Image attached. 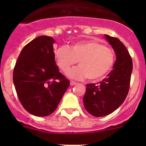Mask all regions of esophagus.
<instances>
[{
    "mask_svg": "<svg viewBox=\"0 0 146 146\" xmlns=\"http://www.w3.org/2000/svg\"><path fill=\"white\" fill-rule=\"evenodd\" d=\"M76 84H77V82H74V81H71V82H70V85H71V86H75Z\"/></svg>",
    "mask_w": 146,
    "mask_h": 146,
    "instance_id": "obj_1",
    "label": "esophagus"
}]
</instances>
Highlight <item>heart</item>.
I'll list each match as a JSON object with an SVG mask.
<instances>
[{
	"instance_id": "heart-1",
	"label": "heart",
	"mask_w": 146,
	"mask_h": 146,
	"mask_svg": "<svg viewBox=\"0 0 146 146\" xmlns=\"http://www.w3.org/2000/svg\"><path fill=\"white\" fill-rule=\"evenodd\" d=\"M54 58L61 72H67L79 62L80 66L68 73L74 80H98L104 77L112 69L115 61V52L96 40L80 41L69 47H58L54 52Z\"/></svg>"
}]
</instances>
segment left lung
<instances>
[{
    "label": "left lung",
    "mask_w": 146,
    "mask_h": 146,
    "mask_svg": "<svg viewBox=\"0 0 146 146\" xmlns=\"http://www.w3.org/2000/svg\"><path fill=\"white\" fill-rule=\"evenodd\" d=\"M104 36L114 50L116 60L106 78L97 84L86 85L83 104L86 110L95 117L108 115L123 104L129 92L133 67L124 44L118 38L106 34Z\"/></svg>",
    "instance_id": "left-lung-1"
}]
</instances>
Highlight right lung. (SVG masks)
I'll use <instances>...</instances> for the list:
<instances>
[{
    "label": "right lung",
    "instance_id": "right-lung-1",
    "mask_svg": "<svg viewBox=\"0 0 146 146\" xmlns=\"http://www.w3.org/2000/svg\"><path fill=\"white\" fill-rule=\"evenodd\" d=\"M53 38L41 36L23 47L13 72L20 102L28 113L47 116L57 108L69 86L54 58Z\"/></svg>",
    "mask_w": 146,
    "mask_h": 146
}]
</instances>
